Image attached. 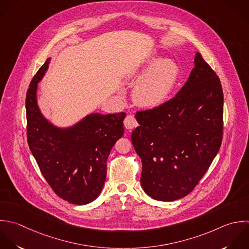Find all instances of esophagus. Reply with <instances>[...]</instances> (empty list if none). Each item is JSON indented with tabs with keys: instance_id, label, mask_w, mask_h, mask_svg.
I'll return each instance as SVG.
<instances>
[{
	"instance_id": "obj_1",
	"label": "esophagus",
	"mask_w": 249,
	"mask_h": 249,
	"mask_svg": "<svg viewBox=\"0 0 249 249\" xmlns=\"http://www.w3.org/2000/svg\"><path fill=\"white\" fill-rule=\"evenodd\" d=\"M124 125L126 127V129H133V128L138 126V122H137V120H136L134 115L129 114L124 119Z\"/></svg>"
}]
</instances>
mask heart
I'll return each mask as SVG.
<instances>
[{
    "label": "heart",
    "instance_id": "b5f03b06",
    "mask_svg": "<svg viewBox=\"0 0 249 249\" xmlns=\"http://www.w3.org/2000/svg\"><path fill=\"white\" fill-rule=\"evenodd\" d=\"M142 77L135 87L134 98L141 106L154 107L165 103L171 95L178 77V68L172 60L159 61L153 54L134 71L132 80L138 81Z\"/></svg>",
    "mask_w": 249,
    "mask_h": 249
}]
</instances>
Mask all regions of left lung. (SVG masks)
<instances>
[{"mask_svg":"<svg viewBox=\"0 0 249 249\" xmlns=\"http://www.w3.org/2000/svg\"><path fill=\"white\" fill-rule=\"evenodd\" d=\"M188 80L171 100L138 111L132 142L142 162L141 184L152 199L188 195L216 156L223 137V90L200 53Z\"/></svg>","mask_w":249,"mask_h":249,"instance_id":"8db88e82","label":"left lung"}]
</instances>
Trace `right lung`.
Masks as SVG:
<instances>
[{"instance_id":"add662e5","label":"right lung","mask_w":249,"mask_h":249,"mask_svg":"<svg viewBox=\"0 0 249 249\" xmlns=\"http://www.w3.org/2000/svg\"><path fill=\"white\" fill-rule=\"evenodd\" d=\"M33 77L26 95L27 141L37 166L57 196L73 205H86L101 193L107 160L124 134L125 112L92 113L74 126L60 129L49 123L36 104V88L49 64Z\"/></svg>"}]
</instances>
